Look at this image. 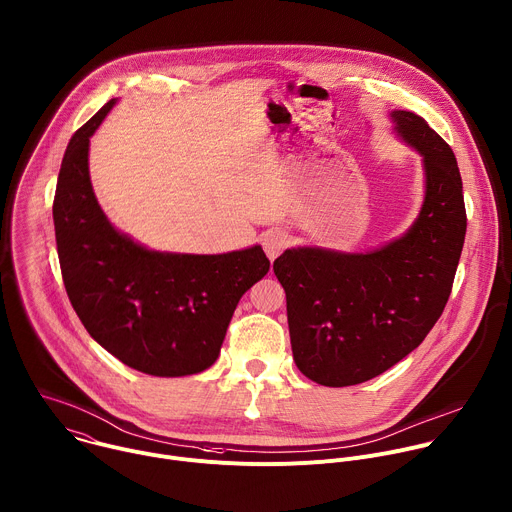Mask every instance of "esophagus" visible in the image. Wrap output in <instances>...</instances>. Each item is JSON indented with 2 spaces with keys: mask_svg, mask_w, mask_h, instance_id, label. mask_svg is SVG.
I'll return each instance as SVG.
<instances>
[{
  "mask_svg": "<svg viewBox=\"0 0 512 512\" xmlns=\"http://www.w3.org/2000/svg\"><path fill=\"white\" fill-rule=\"evenodd\" d=\"M287 247V235L279 229H271L263 235V249L267 253V257L273 261L283 249Z\"/></svg>",
  "mask_w": 512,
  "mask_h": 512,
  "instance_id": "esophagus-1",
  "label": "esophagus"
}]
</instances>
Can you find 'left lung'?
<instances>
[{"label": "left lung", "mask_w": 512, "mask_h": 512, "mask_svg": "<svg viewBox=\"0 0 512 512\" xmlns=\"http://www.w3.org/2000/svg\"><path fill=\"white\" fill-rule=\"evenodd\" d=\"M390 118L424 170V201L408 231L368 251L303 245L273 261L287 295L295 366L329 388L368 382L424 342L450 297L464 245L452 148L414 112L394 110Z\"/></svg>", "instance_id": "8db88e82"}]
</instances>
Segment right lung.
<instances>
[{
  "label": "right lung",
  "instance_id": "right-lung-1",
  "mask_svg": "<svg viewBox=\"0 0 512 512\" xmlns=\"http://www.w3.org/2000/svg\"><path fill=\"white\" fill-rule=\"evenodd\" d=\"M116 102L72 136L62 160L54 227L64 285L94 342L128 368L158 378L199 374L217 362L239 299L271 263L261 245L217 255L154 251L108 221L88 150Z\"/></svg>",
  "mask_w": 512,
  "mask_h": 512
}]
</instances>
